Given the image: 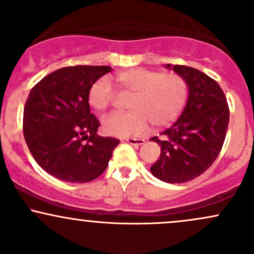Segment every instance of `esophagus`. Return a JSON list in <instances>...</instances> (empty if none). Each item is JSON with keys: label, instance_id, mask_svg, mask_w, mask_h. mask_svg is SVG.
<instances>
[{"label": "esophagus", "instance_id": "34e87169", "mask_svg": "<svg viewBox=\"0 0 254 254\" xmlns=\"http://www.w3.org/2000/svg\"><path fill=\"white\" fill-rule=\"evenodd\" d=\"M125 141L127 142V143L132 144V145H142L144 144V139L143 138H132V137H130V138H127Z\"/></svg>", "mask_w": 254, "mask_h": 254}]
</instances>
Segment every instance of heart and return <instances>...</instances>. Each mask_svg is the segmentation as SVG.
<instances>
[{"instance_id":"heart-1","label":"heart","mask_w":254,"mask_h":254,"mask_svg":"<svg viewBox=\"0 0 254 254\" xmlns=\"http://www.w3.org/2000/svg\"><path fill=\"white\" fill-rule=\"evenodd\" d=\"M116 84L122 94L131 95L130 112L117 113L104 121L105 132L116 137L141 136L153 124L164 127L180 115L189 97V86L179 74H165L145 68H131L118 72ZM115 100L107 78H99L90 86L88 101L95 111L104 112Z\"/></svg>"}]
</instances>
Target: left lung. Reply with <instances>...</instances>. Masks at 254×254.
I'll return each mask as SVG.
<instances>
[{
  "label": "left lung",
  "mask_w": 254,
  "mask_h": 254,
  "mask_svg": "<svg viewBox=\"0 0 254 254\" xmlns=\"http://www.w3.org/2000/svg\"><path fill=\"white\" fill-rule=\"evenodd\" d=\"M185 78L189 98L179 119L162 131V138L151 137L161 147L159 160L150 167L162 182L182 184L204 173L217 159L226 138L229 107L218 83L200 70L171 65Z\"/></svg>",
  "instance_id": "obj_1"
}]
</instances>
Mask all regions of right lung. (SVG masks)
<instances>
[{
  "label": "right lung",
  "instance_id": "1",
  "mask_svg": "<svg viewBox=\"0 0 254 254\" xmlns=\"http://www.w3.org/2000/svg\"><path fill=\"white\" fill-rule=\"evenodd\" d=\"M112 69L107 65L65 66L31 89L24 109V136L37 164L57 179L88 183L106 170L119 139L97 133L90 113V86Z\"/></svg>",
  "mask_w": 254,
  "mask_h": 254
}]
</instances>
